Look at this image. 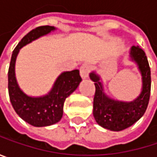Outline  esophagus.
Here are the masks:
<instances>
[{
    "label": "esophagus",
    "instance_id": "obj_1",
    "mask_svg": "<svg viewBox=\"0 0 157 157\" xmlns=\"http://www.w3.org/2000/svg\"><path fill=\"white\" fill-rule=\"evenodd\" d=\"M90 69H91V67H90V64L89 63H83V64H82L81 67H80L81 76L83 79L87 78L88 77V75L90 73Z\"/></svg>",
    "mask_w": 157,
    "mask_h": 157
}]
</instances>
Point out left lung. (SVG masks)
Segmentation results:
<instances>
[{
  "instance_id": "8db88e82",
  "label": "left lung",
  "mask_w": 157,
  "mask_h": 157,
  "mask_svg": "<svg viewBox=\"0 0 157 157\" xmlns=\"http://www.w3.org/2000/svg\"><path fill=\"white\" fill-rule=\"evenodd\" d=\"M130 56L141 72L143 88L140 95L133 102L114 101L107 97L103 90L100 77L94 73L90 78L94 82L95 93L94 97V116L99 125L111 131H122L138 121L147 108L151 92V72L147 57L144 50L134 45Z\"/></svg>"
}]
</instances>
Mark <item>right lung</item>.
<instances>
[{"instance_id":"right-lung-1","label":"right lung","mask_w":157,"mask_h":157,"mask_svg":"<svg viewBox=\"0 0 157 157\" xmlns=\"http://www.w3.org/2000/svg\"><path fill=\"white\" fill-rule=\"evenodd\" d=\"M54 29L53 26L45 25L36 27L28 33L14 48L8 71V91L13 109L22 120L37 127L51 125L61 120L65 99L78 87L82 81L78 70L64 72L57 78L51 92L42 97L28 96L19 88L14 66L20 49Z\"/></svg>"}]
</instances>
